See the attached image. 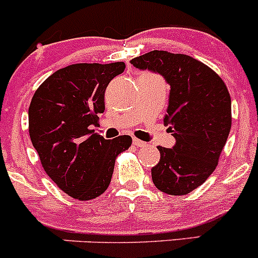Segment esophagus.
Listing matches in <instances>:
<instances>
[{
    "mask_svg": "<svg viewBox=\"0 0 258 258\" xmlns=\"http://www.w3.org/2000/svg\"><path fill=\"white\" fill-rule=\"evenodd\" d=\"M134 145L136 146V147H144V146H146L147 144L144 141H141V140H139V139H134Z\"/></svg>",
    "mask_w": 258,
    "mask_h": 258,
    "instance_id": "1",
    "label": "esophagus"
}]
</instances>
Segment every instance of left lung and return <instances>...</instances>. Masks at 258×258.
<instances>
[{"label": "left lung", "mask_w": 258, "mask_h": 258, "mask_svg": "<svg viewBox=\"0 0 258 258\" xmlns=\"http://www.w3.org/2000/svg\"><path fill=\"white\" fill-rule=\"evenodd\" d=\"M136 69L161 75L170 85L163 123L172 148L158 146L160 162L151 170L160 191L179 196L201 186L218 163L231 130V97L215 71L194 57L151 51L131 59Z\"/></svg>", "instance_id": "obj_1"}]
</instances>
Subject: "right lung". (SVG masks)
Instances as JSON below:
<instances>
[{"instance_id": "right-lung-1", "label": "right lung", "mask_w": 258, "mask_h": 258, "mask_svg": "<svg viewBox=\"0 0 258 258\" xmlns=\"http://www.w3.org/2000/svg\"><path fill=\"white\" fill-rule=\"evenodd\" d=\"M124 67L123 62L70 64L37 88L28 108L31 142L43 170L62 191L81 201L107 189L116 157L132 144L127 135L105 140L91 130L105 111L108 83Z\"/></svg>"}]
</instances>
